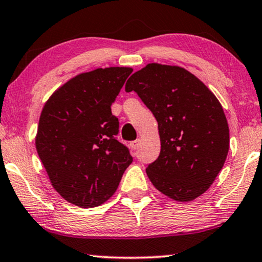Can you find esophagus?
I'll return each instance as SVG.
<instances>
[{"instance_id":"esophagus-1","label":"esophagus","mask_w":262,"mask_h":262,"mask_svg":"<svg viewBox=\"0 0 262 262\" xmlns=\"http://www.w3.org/2000/svg\"><path fill=\"white\" fill-rule=\"evenodd\" d=\"M138 145H139V139H137V141L131 142V148L134 149V150L137 149V148H138Z\"/></svg>"}]
</instances>
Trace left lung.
<instances>
[{
  "label": "left lung",
  "mask_w": 262,
  "mask_h": 262,
  "mask_svg": "<svg viewBox=\"0 0 262 262\" xmlns=\"http://www.w3.org/2000/svg\"><path fill=\"white\" fill-rule=\"evenodd\" d=\"M159 124L161 152L146 174L161 193L191 202L206 192L224 166L229 126L212 92L184 68L150 63L125 85Z\"/></svg>",
  "instance_id": "8db88e82"
}]
</instances>
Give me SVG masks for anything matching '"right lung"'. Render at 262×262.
<instances>
[{
	"label": "right lung",
	"mask_w": 262,
	"mask_h": 262,
	"mask_svg": "<svg viewBox=\"0 0 262 262\" xmlns=\"http://www.w3.org/2000/svg\"><path fill=\"white\" fill-rule=\"evenodd\" d=\"M131 68H99L59 87L42 107L35 148L53 188L67 202L94 207L117 191L132 162L117 141L119 121L111 106Z\"/></svg>",
	"instance_id": "1"
}]
</instances>
